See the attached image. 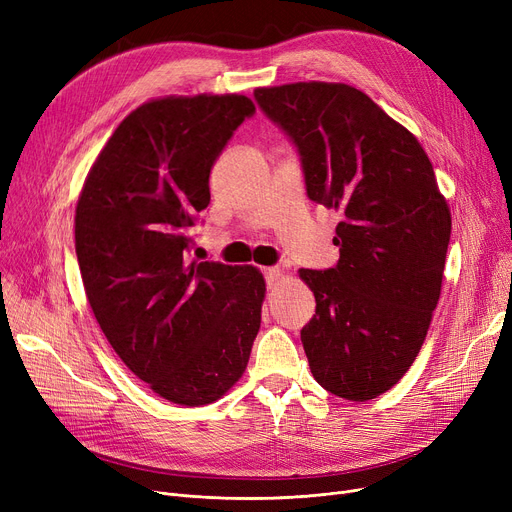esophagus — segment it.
<instances>
[{"instance_id":"esophagus-1","label":"esophagus","mask_w":512,"mask_h":512,"mask_svg":"<svg viewBox=\"0 0 512 512\" xmlns=\"http://www.w3.org/2000/svg\"><path fill=\"white\" fill-rule=\"evenodd\" d=\"M261 272H263V276H265V284L270 286V288L282 278V272L278 270V267H263Z\"/></svg>"}]
</instances>
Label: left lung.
Returning <instances> with one entry per match:
<instances>
[{
    "instance_id": "obj_1",
    "label": "left lung",
    "mask_w": 512,
    "mask_h": 512,
    "mask_svg": "<svg viewBox=\"0 0 512 512\" xmlns=\"http://www.w3.org/2000/svg\"><path fill=\"white\" fill-rule=\"evenodd\" d=\"M297 147L307 197L338 209L330 270H299L315 294L301 330L313 378L346 400H371L409 371L440 299L450 211L413 134L342 83L255 89Z\"/></svg>"
}]
</instances>
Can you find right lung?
I'll use <instances>...</instances> for the list:
<instances>
[{
	"label": "right lung",
	"instance_id": "1",
	"mask_svg": "<svg viewBox=\"0 0 512 512\" xmlns=\"http://www.w3.org/2000/svg\"><path fill=\"white\" fill-rule=\"evenodd\" d=\"M253 114L245 95L143 103L105 143L78 197L76 257L97 324L124 365L176 405L222 398L261 326L257 267L186 257L215 159Z\"/></svg>",
	"mask_w": 512,
	"mask_h": 512
}]
</instances>
